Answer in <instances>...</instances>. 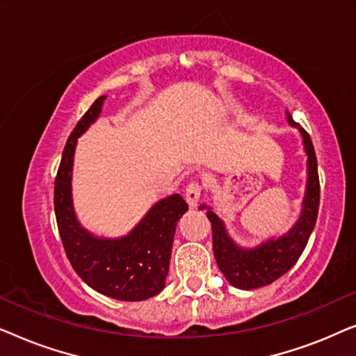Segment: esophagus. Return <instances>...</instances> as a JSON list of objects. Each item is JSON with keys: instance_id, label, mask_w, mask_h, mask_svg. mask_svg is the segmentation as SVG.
Returning <instances> with one entry per match:
<instances>
[{"instance_id": "1", "label": "esophagus", "mask_w": 356, "mask_h": 356, "mask_svg": "<svg viewBox=\"0 0 356 356\" xmlns=\"http://www.w3.org/2000/svg\"><path fill=\"white\" fill-rule=\"evenodd\" d=\"M201 193H202V184L199 183L197 179H194V181L188 184L186 193H184V197H186L189 206L196 207L199 197H201Z\"/></svg>"}]
</instances>
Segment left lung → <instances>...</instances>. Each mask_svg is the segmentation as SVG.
<instances>
[{
	"label": "left lung",
	"mask_w": 356,
	"mask_h": 356,
	"mask_svg": "<svg viewBox=\"0 0 356 356\" xmlns=\"http://www.w3.org/2000/svg\"><path fill=\"white\" fill-rule=\"evenodd\" d=\"M286 120L300 131L305 152L308 155V181H306L303 209H301L298 222L290 228V232L280 238H272L261 243L259 246L251 248V250H245L228 236L225 225L212 212V209L201 206V209H207V218L212 223L213 256H216L218 269L233 286L241 290L259 289L286 274L305 251L311 232L316 225V218H318L321 188L313 143H311L309 134L298 123H295L289 111H286Z\"/></svg>",
	"instance_id": "obj_1"
}]
</instances>
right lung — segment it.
I'll return each mask as SVG.
<instances>
[{
    "label": "right lung",
    "instance_id": "add662e5",
    "mask_svg": "<svg viewBox=\"0 0 356 356\" xmlns=\"http://www.w3.org/2000/svg\"><path fill=\"white\" fill-rule=\"evenodd\" d=\"M106 99H97L79 120L63 150L55 179V213L63 246L76 274L90 289L121 301H143L165 286L177 223L188 204L179 194L160 199L121 238H99L81 227L72 207L71 179L77 138L99 118Z\"/></svg>",
    "mask_w": 356,
    "mask_h": 356
}]
</instances>
